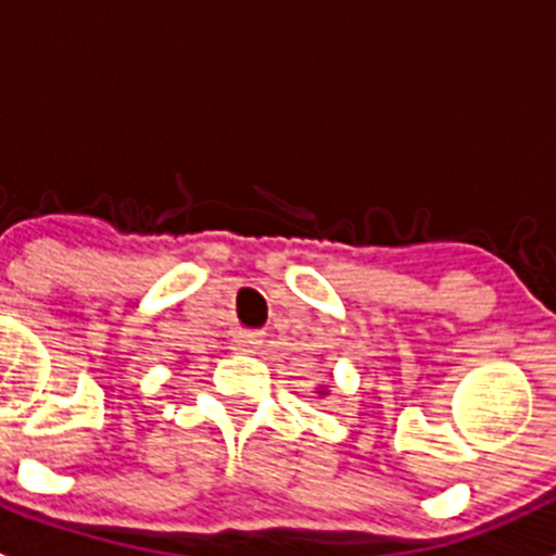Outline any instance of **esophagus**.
Here are the masks:
<instances>
[{
    "label": "esophagus",
    "instance_id": "esophagus-1",
    "mask_svg": "<svg viewBox=\"0 0 556 556\" xmlns=\"http://www.w3.org/2000/svg\"><path fill=\"white\" fill-rule=\"evenodd\" d=\"M264 342V333L262 331H236L233 333V351H242L250 353Z\"/></svg>",
    "mask_w": 556,
    "mask_h": 556
}]
</instances>
